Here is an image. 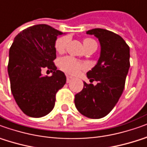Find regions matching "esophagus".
Here are the masks:
<instances>
[{
    "mask_svg": "<svg viewBox=\"0 0 147 147\" xmlns=\"http://www.w3.org/2000/svg\"><path fill=\"white\" fill-rule=\"evenodd\" d=\"M72 80H73V78H72V77H70V76H66V82H67V83L70 82Z\"/></svg>",
    "mask_w": 147,
    "mask_h": 147,
    "instance_id": "1",
    "label": "esophagus"
}]
</instances>
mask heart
Segmentation results:
<instances>
[{
	"label": "heart",
	"instance_id": "b5f03b06",
	"mask_svg": "<svg viewBox=\"0 0 147 147\" xmlns=\"http://www.w3.org/2000/svg\"><path fill=\"white\" fill-rule=\"evenodd\" d=\"M68 41H69V37L67 36H61L58 37L55 41V45H54L57 52L62 53L67 46ZM83 45L84 47H86L89 45H97V43L94 40L91 38H86L83 41ZM59 66L63 71L71 75L78 74L85 68V65L82 62L76 60L75 58L69 56L61 57L59 60Z\"/></svg>",
	"mask_w": 147,
	"mask_h": 147
}]
</instances>
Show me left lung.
<instances>
[{
  "label": "left lung",
  "instance_id": "obj_1",
  "mask_svg": "<svg viewBox=\"0 0 147 147\" xmlns=\"http://www.w3.org/2000/svg\"><path fill=\"white\" fill-rule=\"evenodd\" d=\"M86 33L94 35L101 45L98 63L86 74L90 82L98 83L84 82L74 103L82 115L98 119L113 110L123 92L129 68V47L122 37L106 29H93Z\"/></svg>",
  "mask_w": 147,
  "mask_h": 147
}]
</instances>
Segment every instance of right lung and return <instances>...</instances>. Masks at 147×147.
<instances>
[{
    "mask_svg": "<svg viewBox=\"0 0 147 147\" xmlns=\"http://www.w3.org/2000/svg\"><path fill=\"white\" fill-rule=\"evenodd\" d=\"M63 34L47 25H36L22 30L9 49L8 73L16 102L23 113L41 118L53 109L56 94L66 82L63 72L57 69L54 47L57 37ZM47 67L51 77L43 76Z\"/></svg>",
    "mask_w": 147,
    "mask_h": 147,
    "instance_id": "obj_1",
    "label": "right lung"
}]
</instances>
